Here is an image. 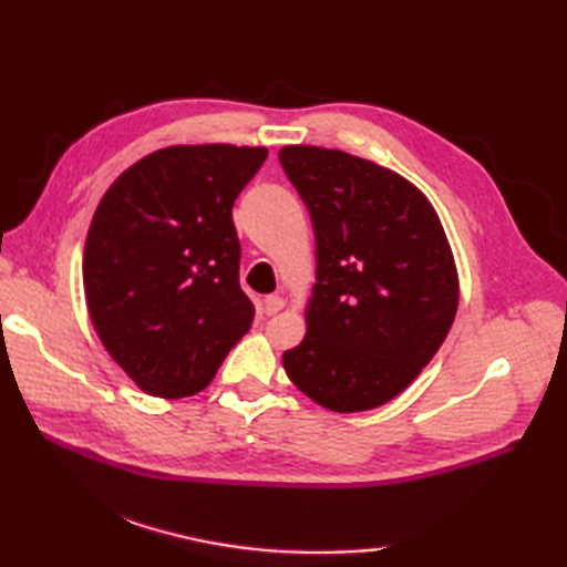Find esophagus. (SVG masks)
<instances>
[{
	"label": "esophagus",
	"instance_id": "esophagus-1",
	"mask_svg": "<svg viewBox=\"0 0 567 567\" xmlns=\"http://www.w3.org/2000/svg\"><path fill=\"white\" fill-rule=\"evenodd\" d=\"M285 307V299L282 297H277V295H268L262 299V311H265V317H272V315H277V311H280Z\"/></svg>",
	"mask_w": 567,
	"mask_h": 567
}]
</instances>
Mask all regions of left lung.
Instances as JSON below:
<instances>
[{"instance_id": "8db88e82", "label": "left lung", "mask_w": 567, "mask_h": 567, "mask_svg": "<svg viewBox=\"0 0 567 567\" xmlns=\"http://www.w3.org/2000/svg\"><path fill=\"white\" fill-rule=\"evenodd\" d=\"M307 204L317 285L307 336L282 365L331 412H365L406 390L457 309V272L439 214L409 179L343 151L285 146Z\"/></svg>"}]
</instances>
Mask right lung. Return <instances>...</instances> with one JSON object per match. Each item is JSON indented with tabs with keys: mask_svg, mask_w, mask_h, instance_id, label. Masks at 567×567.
Here are the masks:
<instances>
[{
	"mask_svg": "<svg viewBox=\"0 0 567 567\" xmlns=\"http://www.w3.org/2000/svg\"><path fill=\"white\" fill-rule=\"evenodd\" d=\"M265 148L171 146L106 189L84 240L82 280L94 329L141 390L207 388L256 309L240 290L234 202Z\"/></svg>",
	"mask_w": 567,
	"mask_h": 567,
	"instance_id": "right-lung-1",
	"label": "right lung"
}]
</instances>
